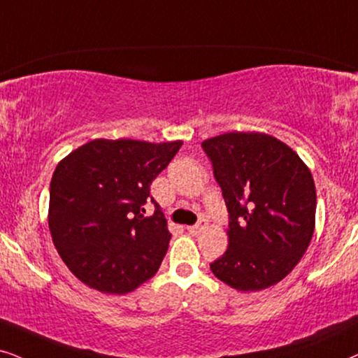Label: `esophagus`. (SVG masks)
Masks as SVG:
<instances>
[{
	"mask_svg": "<svg viewBox=\"0 0 358 358\" xmlns=\"http://www.w3.org/2000/svg\"><path fill=\"white\" fill-rule=\"evenodd\" d=\"M206 227H207V222H206V220H201V222H199V224H196V225L187 227V231H189L190 235H199L203 229H206Z\"/></svg>",
	"mask_w": 358,
	"mask_h": 358,
	"instance_id": "esophagus-1",
	"label": "esophagus"
}]
</instances>
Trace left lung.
<instances>
[{"mask_svg": "<svg viewBox=\"0 0 358 358\" xmlns=\"http://www.w3.org/2000/svg\"><path fill=\"white\" fill-rule=\"evenodd\" d=\"M202 148L230 213L229 247L210 270L234 289H266L294 270L313 238V174L289 146L264 133H225Z\"/></svg>", "mask_w": 358, "mask_h": 358, "instance_id": "1", "label": "left lung"}]
</instances>
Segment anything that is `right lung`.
<instances>
[{
  "label": "right lung",
  "instance_id": "right-lung-1",
  "mask_svg": "<svg viewBox=\"0 0 358 358\" xmlns=\"http://www.w3.org/2000/svg\"><path fill=\"white\" fill-rule=\"evenodd\" d=\"M180 146L100 138L59 162L50 180L49 230L83 285L127 294L159 270L171 234L150 185ZM150 198L157 210L145 217L142 206Z\"/></svg>",
  "mask_w": 358,
  "mask_h": 358
}]
</instances>
